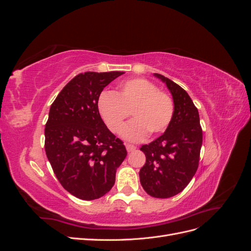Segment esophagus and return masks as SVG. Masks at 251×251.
Masks as SVG:
<instances>
[{
	"instance_id": "1",
	"label": "esophagus",
	"mask_w": 251,
	"mask_h": 251,
	"mask_svg": "<svg viewBox=\"0 0 251 251\" xmlns=\"http://www.w3.org/2000/svg\"><path fill=\"white\" fill-rule=\"evenodd\" d=\"M126 151H128V153H131V151H134L136 150V147L133 146V144H126Z\"/></svg>"
}]
</instances>
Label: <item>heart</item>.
Listing matches in <instances>:
<instances>
[{"label":"heart","mask_w":251,"mask_h":251,"mask_svg":"<svg viewBox=\"0 0 251 251\" xmlns=\"http://www.w3.org/2000/svg\"><path fill=\"white\" fill-rule=\"evenodd\" d=\"M97 109L103 123L114 134L123 132L131 112L134 119L124 131V137L130 141H140L149 132L151 135L163 133L174 115L170 95L144 78L123 81L114 93L102 92L98 97Z\"/></svg>","instance_id":"heart-1"}]
</instances>
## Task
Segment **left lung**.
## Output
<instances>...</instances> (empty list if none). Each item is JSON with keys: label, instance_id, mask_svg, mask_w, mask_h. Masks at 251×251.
<instances>
[{"label": "left lung", "instance_id": "obj_1", "mask_svg": "<svg viewBox=\"0 0 251 251\" xmlns=\"http://www.w3.org/2000/svg\"><path fill=\"white\" fill-rule=\"evenodd\" d=\"M154 75L170 90L174 115L160 137L140 148L147 160L139 178L150 196L164 199L183 191L196 174L202 147V128L198 109L186 91L161 74Z\"/></svg>", "mask_w": 251, "mask_h": 251}]
</instances>
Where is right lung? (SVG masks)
<instances>
[{"label":"right lung","mask_w":251,"mask_h":251,"mask_svg":"<svg viewBox=\"0 0 251 251\" xmlns=\"http://www.w3.org/2000/svg\"><path fill=\"white\" fill-rule=\"evenodd\" d=\"M125 72H85L60 91L45 127V151L59 183L81 200H95L115 183L126 156L97 109L104 87Z\"/></svg>","instance_id":"add662e5"}]
</instances>
